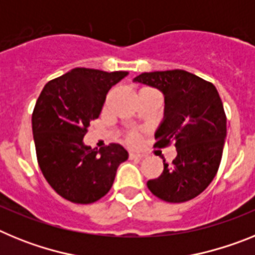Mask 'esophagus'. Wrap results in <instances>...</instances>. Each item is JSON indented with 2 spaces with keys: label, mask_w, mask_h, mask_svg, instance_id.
Returning <instances> with one entry per match:
<instances>
[{
  "label": "esophagus",
  "mask_w": 255,
  "mask_h": 255,
  "mask_svg": "<svg viewBox=\"0 0 255 255\" xmlns=\"http://www.w3.org/2000/svg\"><path fill=\"white\" fill-rule=\"evenodd\" d=\"M129 158L130 159H143L144 155L143 154H139V153H129Z\"/></svg>",
  "instance_id": "1"
}]
</instances>
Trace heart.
<instances>
[{
    "mask_svg": "<svg viewBox=\"0 0 255 255\" xmlns=\"http://www.w3.org/2000/svg\"><path fill=\"white\" fill-rule=\"evenodd\" d=\"M126 141L129 144H135L138 141V135L135 134V132H130V134L126 136Z\"/></svg>",
    "mask_w": 255,
    "mask_h": 255,
    "instance_id": "heart-1",
    "label": "heart"
}]
</instances>
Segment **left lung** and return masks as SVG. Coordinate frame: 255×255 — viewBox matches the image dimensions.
I'll return each mask as SVG.
<instances>
[{"label": "left lung", "instance_id": "8db88e82", "mask_svg": "<svg viewBox=\"0 0 255 255\" xmlns=\"http://www.w3.org/2000/svg\"><path fill=\"white\" fill-rule=\"evenodd\" d=\"M134 83L157 88L164 96V116L155 131V145L175 143L172 164L147 182L148 189L168 203H182L206 190L220 167L226 139V115L212 83L185 70L143 73Z\"/></svg>", "mask_w": 255, "mask_h": 255}]
</instances>
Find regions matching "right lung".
<instances>
[{
	"instance_id": "add662e5",
	"label": "right lung",
	"mask_w": 255,
	"mask_h": 255,
	"mask_svg": "<svg viewBox=\"0 0 255 255\" xmlns=\"http://www.w3.org/2000/svg\"><path fill=\"white\" fill-rule=\"evenodd\" d=\"M128 74L75 67L47 83L38 97L31 115L38 164L52 189L73 203L105 197L117 167L129 157L120 144L97 150L83 140L91 121L100 117L108 91Z\"/></svg>"
}]
</instances>
